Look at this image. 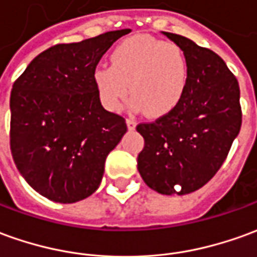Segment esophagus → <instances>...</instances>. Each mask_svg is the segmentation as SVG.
I'll return each instance as SVG.
<instances>
[{
  "instance_id": "1",
  "label": "esophagus",
  "mask_w": 257,
  "mask_h": 257,
  "mask_svg": "<svg viewBox=\"0 0 257 257\" xmlns=\"http://www.w3.org/2000/svg\"><path fill=\"white\" fill-rule=\"evenodd\" d=\"M125 123H127V127H128V130H134V128H136V124H137V123H136V120H134V118H132V117L127 118V120H125Z\"/></svg>"
}]
</instances>
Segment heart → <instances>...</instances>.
I'll list each match as a JSON object with an SVG mask.
<instances>
[{
  "label": "heart",
  "mask_w": 257,
  "mask_h": 257,
  "mask_svg": "<svg viewBox=\"0 0 257 257\" xmlns=\"http://www.w3.org/2000/svg\"><path fill=\"white\" fill-rule=\"evenodd\" d=\"M189 81L183 49L151 36L130 37L114 47L110 65L93 71V84L100 102L117 110L128 93L134 109L151 117H162L179 105Z\"/></svg>",
  "instance_id": "1"
}]
</instances>
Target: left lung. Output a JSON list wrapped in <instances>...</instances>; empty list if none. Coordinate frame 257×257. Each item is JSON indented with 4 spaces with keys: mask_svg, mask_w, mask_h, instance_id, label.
I'll return each mask as SVG.
<instances>
[{
    "mask_svg": "<svg viewBox=\"0 0 257 257\" xmlns=\"http://www.w3.org/2000/svg\"><path fill=\"white\" fill-rule=\"evenodd\" d=\"M164 35L185 51L189 81L171 113L137 125L144 137L137 168L152 190L168 196L187 194L218 172L239 133V85L217 53L185 36ZM175 184L182 187L180 192L174 190Z\"/></svg>",
    "mask_w": 257,
    "mask_h": 257,
    "instance_id": "1",
    "label": "left lung"
}]
</instances>
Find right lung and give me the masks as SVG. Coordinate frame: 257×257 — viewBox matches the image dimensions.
I'll use <instances>...</instances> for the list:
<instances>
[{
  "instance_id": "obj_1",
  "label": "right lung",
  "mask_w": 257,
  "mask_h": 257,
  "mask_svg": "<svg viewBox=\"0 0 257 257\" xmlns=\"http://www.w3.org/2000/svg\"><path fill=\"white\" fill-rule=\"evenodd\" d=\"M130 29L40 53L11 91L10 146L25 180L46 199L77 203L102 182L125 118L103 109L93 84L99 60Z\"/></svg>"
}]
</instances>
